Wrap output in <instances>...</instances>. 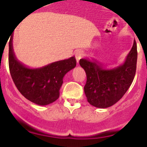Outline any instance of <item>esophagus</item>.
I'll list each match as a JSON object with an SVG mask.
<instances>
[{
	"label": "esophagus",
	"mask_w": 147,
	"mask_h": 147,
	"mask_svg": "<svg viewBox=\"0 0 147 147\" xmlns=\"http://www.w3.org/2000/svg\"><path fill=\"white\" fill-rule=\"evenodd\" d=\"M83 57H84V54H83V52H82V51H78V52L76 54V61H77V62H79V61H80Z\"/></svg>",
	"instance_id": "esophagus-1"
}]
</instances>
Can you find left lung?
<instances>
[{
  "label": "left lung",
  "instance_id": "left-lung-1",
  "mask_svg": "<svg viewBox=\"0 0 147 147\" xmlns=\"http://www.w3.org/2000/svg\"><path fill=\"white\" fill-rule=\"evenodd\" d=\"M137 57V45L134 40L124 64L113 69H105L96 61L80 59V65L87 75L84 90L88 102L98 108H107L119 102L134 80Z\"/></svg>",
  "mask_w": 147,
  "mask_h": 147
}]
</instances>
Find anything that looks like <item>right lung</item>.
Listing matches in <instances>:
<instances>
[{
    "label": "right lung",
    "instance_id": "1",
    "mask_svg": "<svg viewBox=\"0 0 147 147\" xmlns=\"http://www.w3.org/2000/svg\"><path fill=\"white\" fill-rule=\"evenodd\" d=\"M9 44L10 74L20 93L30 102L38 105H47L55 102L59 96L63 77L76 67L74 57L32 69L26 67L15 57L12 37Z\"/></svg>",
    "mask_w": 147,
    "mask_h": 147
}]
</instances>
